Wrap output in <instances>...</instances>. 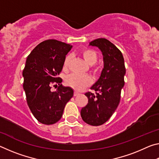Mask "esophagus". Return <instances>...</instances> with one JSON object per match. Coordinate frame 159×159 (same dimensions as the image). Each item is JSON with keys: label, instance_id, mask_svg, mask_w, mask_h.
<instances>
[{"label": "esophagus", "instance_id": "34e87169", "mask_svg": "<svg viewBox=\"0 0 159 159\" xmlns=\"http://www.w3.org/2000/svg\"><path fill=\"white\" fill-rule=\"evenodd\" d=\"M79 95V93H78V92H76V91H74V95L76 97V96H78Z\"/></svg>", "mask_w": 159, "mask_h": 159}]
</instances>
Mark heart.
Wrapping results in <instances>:
<instances>
[{"label": "heart", "instance_id": "heart-1", "mask_svg": "<svg viewBox=\"0 0 159 159\" xmlns=\"http://www.w3.org/2000/svg\"><path fill=\"white\" fill-rule=\"evenodd\" d=\"M80 54L83 59L88 64L93 65L98 61V55L95 50L90 48H84L81 50ZM71 56L67 55L64 60L63 69L66 70L68 69L69 64L71 61ZM92 71L95 74H98L100 72V67L98 65L92 66ZM66 83L69 87L74 88V90L80 91L87 88L92 83V79L88 75L72 74L66 77Z\"/></svg>", "mask_w": 159, "mask_h": 159}]
</instances>
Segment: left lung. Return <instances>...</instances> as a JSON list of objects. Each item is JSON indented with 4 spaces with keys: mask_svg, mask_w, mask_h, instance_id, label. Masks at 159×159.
Masks as SVG:
<instances>
[{
    "mask_svg": "<svg viewBox=\"0 0 159 159\" xmlns=\"http://www.w3.org/2000/svg\"><path fill=\"white\" fill-rule=\"evenodd\" d=\"M90 45L99 48L103 55L104 69L101 76L91 90L86 93L88 103L80 111L83 121L90 125L98 126L106 123L117 109L120 93L124 86L125 67L124 58L120 50L104 38L94 40Z\"/></svg>",
    "mask_w": 159,
    "mask_h": 159,
    "instance_id": "obj_1",
    "label": "left lung"
}]
</instances>
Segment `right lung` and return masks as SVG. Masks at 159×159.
<instances>
[{"instance_id":"right-lung-1","label":"right lung","mask_w":159,"mask_h":159,"mask_svg":"<svg viewBox=\"0 0 159 159\" xmlns=\"http://www.w3.org/2000/svg\"><path fill=\"white\" fill-rule=\"evenodd\" d=\"M72 45L49 39L41 42L27 57L22 75L26 102L38 121L45 125L57 123L62 116L66 104L74 95V90L61 84L58 77L64 60ZM58 85L55 91L52 85Z\"/></svg>"}]
</instances>
